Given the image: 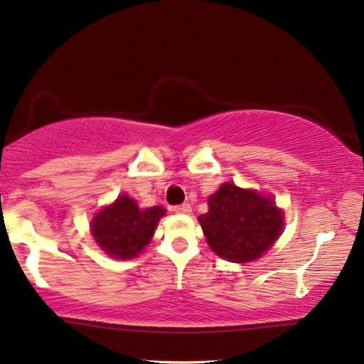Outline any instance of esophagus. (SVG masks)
Listing matches in <instances>:
<instances>
[{
  "mask_svg": "<svg viewBox=\"0 0 364 364\" xmlns=\"http://www.w3.org/2000/svg\"><path fill=\"white\" fill-rule=\"evenodd\" d=\"M173 211L180 213V214H189L191 213V206H189V204H180V206L173 208Z\"/></svg>",
  "mask_w": 364,
  "mask_h": 364,
  "instance_id": "1",
  "label": "esophagus"
}]
</instances>
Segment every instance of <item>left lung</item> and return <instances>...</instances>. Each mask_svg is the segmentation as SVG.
<instances>
[{
	"mask_svg": "<svg viewBox=\"0 0 364 364\" xmlns=\"http://www.w3.org/2000/svg\"><path fill=\"white\" fill-rule=\"evenodd\" d=\"M198 218L209 247L229 262H252L272 247L284 228V213L269 196L224 183Z\"/></svg>",
	"mask_w": 364,
	"mask_h": 364,
	"instance_id": "obj_1",
	"label": "left lung"
}]
</instances>
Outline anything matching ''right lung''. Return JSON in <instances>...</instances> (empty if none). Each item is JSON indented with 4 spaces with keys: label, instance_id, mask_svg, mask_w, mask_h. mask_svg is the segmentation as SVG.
I'll return each mask as SVG.
<instances>
[{
    "label": "right lung",
    "instance_id": "obj_1",
    "mask_svg": "<svg viewBox=\"0 0 364 364\" xmlns=\"http://www.w3.org/2000/svg\"><path fill=\"white\" fill-rule=\"evenodd\" d=\"M163 216L161 206L140 209L129 194H120L92 219V235L110 257L133 259L150 242Z\"/></svg>",
    "mask_w": 364,
    "mask_h": 364
}]
</instances>
